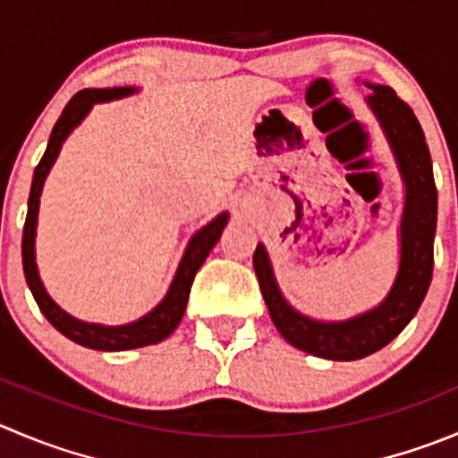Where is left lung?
Listing matches in <instances>:
<instances>
[{
  "label": "left lung",
  "instance_id": "left-lung-1",
  "mask_svg": "<svg viewBox=\"0 0 458 458\" xmlns=\"http://www.w3.org/2000/svg\"><path fill=\"white\" fill-rule=\"evenodd\" d=\"M371 89L367 106L385 132L394 152L395 166L404 189L400 216V260L394 285L376 308L351 319L324 321L303 315L283 297L274 276L272 260L263 242L254 251V269L259 276L265 306L278 333L287 344L315 357L333 362L362 360L385 348L398 337L404 326L416 317L428 294L434 269V233H437L438 195L434 184L432 157L425 143L420 123L404 101L386 85L367 82Z\"/></svg>",
  "mask_w": 458,
  "mask_h": 458
}]
</instances>
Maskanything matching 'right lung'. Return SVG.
<instances>
[{
  "mask_svg": "<svg viewBox=\"0 0 458 458\" xmlns=\"http://www.w3.org/2000/svg\"><path fill=\"white\" fill-rule=\"evenodd\" d=\"M137 87H106V89H82L73 96L67 107L60 114L58 123L51 130L49 143L42 155L40 164L33 173V182H30L29 193V213H26L24 222V236H21V265H24V276L29 283V290L33 292V299L40 306L42 315L49 319V324L55 330L64 335L72 342L81 344L85 348H94V351H130V348L150 346V344H159L161 339H166L173 330L180 326L182 317H184L186 303H189V292L193 285V278L202 263L207 260L208 251L216 247L220 241L222 229L229 222V211H222L220 216L213 217L208 225H204L199 232L191 236L189 245H186L184 256H182L177 272L173 276L168 292L164 294L159 303L146 312L139 319L130 321V324L121 326H106V324H89V321L76 319L69 315L67 310L58 306L54 299L49 297L45 283H42L40 272H38L36 263V236H38V213H40V195L45 189L47 175L54 168L55 159H58L63 143L67 141L69 134L85 121L91 107L96 103H110L125 98V96L137 94Z\"/></svg>",
  "mask_w": 458,
  "mask_h": 458,
  "instance_id": "add662e5",
  "label": "right lung"
}]
</instances>
